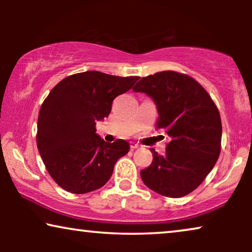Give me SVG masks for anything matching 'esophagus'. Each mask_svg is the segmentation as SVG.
I'll use <instances>...</instances> for the list:
<instances>
[{
	"label": "esophagus",
	"instance_id": "34e87169",
	"mask_svg": "<svg viewBox=\"0 0 252 252\" xmlns=\"http://www.w3.org/2000/svg\"><path fill=\"white\" fill-rule=\"evenodd\" d=\"M140 146L137 143H135V142H130V149L132 150H134V149H137V148H139Z\"/></svg>",
	"mask_w": 252,
	"mask_h": 252
}]
</instances>
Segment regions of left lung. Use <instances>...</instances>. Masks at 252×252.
Here are the masks:
<instances>
[{
	"label": "left lung",
	"instance_id": "obj_1",
	"mask_svg": "<svg viewBox=\"0 0 252 252\" xmlns=\"http://www.w3.org/2000/svg\"><path fill=\"white\" fill-rule=\"evenodd\" d=\"M153 98L158 128L171 137L166 154L155 149L153 163L141 171L144 185L167 197L195 190L215 166L221 146V119L208 92L195 79L174 71L148 75L133 88Z\"/></svg>",
	"mask_w": 252,
	"mask_h": 252
}]
</instances>
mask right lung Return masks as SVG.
<instances>
[{
    "instance_id": "1",
    "label": "right lung",
    "mask_w": 252,
    "mask_h": 252,
    "mask_svg": "<svg viewBox=\"0 0 252 252\" xmlns=\"http://www.w3.org/2000/svg\"><path fill=\"white\" fill-rule=\"evenodd\" d=\"M137 80L87 71L68 75L51 89L39 112L36 144L60 187L86 194L109 181L129 143L122 139L105 142L96 134V122L108 117L113 99Z\"/></svg>"
}]
</instances>
